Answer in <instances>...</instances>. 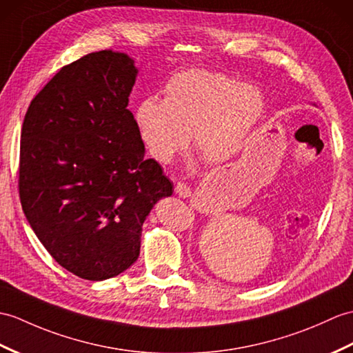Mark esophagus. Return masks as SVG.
I'll return each instance as SVG.
<instances>
[{
  "mask_svg": "<svg viewBox=\"0 0 353 353\" xmlns=\"http://www.w3.org/2000/svg\"><path fill=\"white\" fill-rule=\"evenodd\" d=\"M174 191L179 196H182V199H188V196L191 195V188L188 186L185 182H177L174 185Z\"/></svg>",
  "mask_w": 353,
  "mask_h": 353,
  "instance_id": "obj_1",
  "label": "esophagus"
}]
</instances>
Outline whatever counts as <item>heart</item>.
<instances>
[{"label": "heart", "instance_id": "b5f03b06", "mask_svg": "<svg viewBox=\"0 0 353 353\" xmlns=\"http://www.w3.org/2000/svg\"><path fill=\"white\" fill-rule=\"evenodd\" d=\"M265 114V97L257 87L241 84L225 73L186 70L170 78L163 101H143L135 125L154 159L170 162L188 144L199 157L219 163L241 152Z\"/></svg>", "mask_w": 353, "mask_h": 353}]
</instances>
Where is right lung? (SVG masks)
<instances>
[{"instance_id":"obj_1","label":"right lung","mask_w":353,"mask_h":353,"mask_svg":"<svg viewBox=\"0 0 353 353\" xmlns=\"http://www.w3.org/2000/svg\"><path fill=\"white\" fill-rule=\"evenodd\" d=\"M135 78L126 54H87L63 65L23 119V214L57 263L90 281L134 265L147 215L173 194L159 163L144 159L128 110Z\"/></svg>"}]
</instances>
